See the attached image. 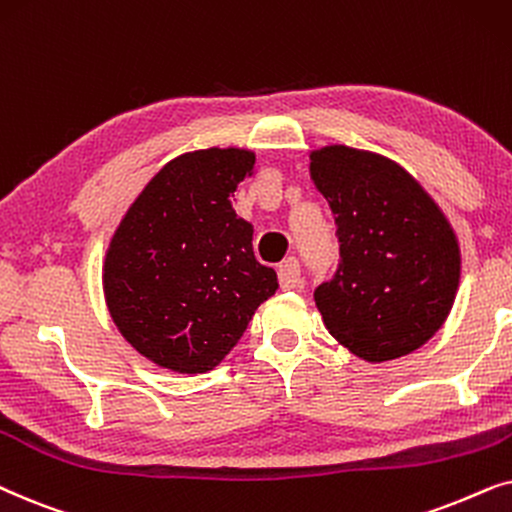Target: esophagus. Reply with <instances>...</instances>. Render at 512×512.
<instances>
[{
	"mask_svg": "<svg viewBox=\"0 0 512 512\" xmlns=\"http://www.w3.org/2000/svg\"><path fill=\"white\" fill-rule=\"evenodd\" d=\"M278 281L283 290H295L299 285V262L295 257H288L281 267H278Z\"/></svg>",
	"mask_w": 512,
	"mask_h": 512,
	"instance_id": "1",
	"label": "esophagus"
}]
</instances>
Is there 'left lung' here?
Listing matches in <instances>:
<instances>
[{
    "label": "left lung",
    "instance_id": "8db88e82",
    "mask_svg": "<svg viewBox=\"0 0 512 512\" xmlns=\"http://www.w3.org/2000/svg\"><path fill=\"white\" fill-rule=\"evenodd\" d=\"M309 159L311 180L335 215L342 255L335 278L313 292L327 332L367 363L417 351L445 323L459 290L452 224L386 156L327 145Z\"/></svg>",
    "mask_w": 512,
    "mask_h": 512
}]
</instances>
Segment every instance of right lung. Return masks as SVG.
Instances as JSON below:
<instances>
[{
	"instance_id": "add662e5",
	"label": "right lung",
	"mask_w": 512,
	"mask_h": 512,
	"mask_svg": "<svg viewBox=\"0 0 512 512\" xmlns=\"http://www.w3.org/2000/svg\"><path fill=\"white\" fill-rule=\"evenodd\" d=\"M252 170L250 149L175 156L147 182L109 241L102 264L109 316L159 367L213 370L257 306L278 290L276 271L255 260L252 224L231 203Z\"/></svg>"
}]
</instances>
